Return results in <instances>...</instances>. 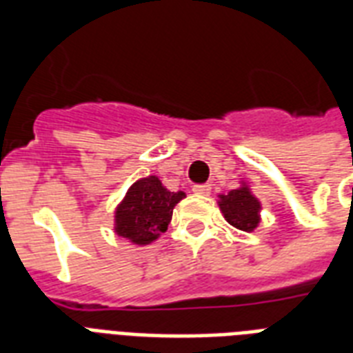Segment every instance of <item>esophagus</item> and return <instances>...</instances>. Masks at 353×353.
<instances>
[{
  "label": "esophagus",
  "instance_id": "obj_1",
  "mask_svg": "<svg viewBox=\"0 0 353 353\" xmlns=\"http://www.w3.org/2000/svg\"><path fill=\"white\" fill-rule=\"evenodd\" d=\"M192 192L198 196H209L210 194V185H194Z\"/></svg>",
  "mask_w": 353,
  "mask_h": 353
}]
</instances>
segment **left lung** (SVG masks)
Masks as SVG:
<instances>
[{"label":"left lung","mask_w":353,"mask_h":353,"mask_svg":"<svg viewBox=\"0 0 353 353\" xmlns=\"http://www.w3.org/2000/svg\"><path fill=\"white\" fill-rule=\"evenodd\" d=\"M218 205H220L225 220L240 231L252 232L260 223L262 205L258 198L252 196L247 183H241L240 188H234L229 194H220Z\"/></svg>","instance_id":"1"}]
</instances>
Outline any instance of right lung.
<instances>
[{"label":"right lung","instance_id":"right-lung-1","mask_svg":"<svg viewBox=\"0 0 353 353\" xmlns=\"http://www.w3.org/2000/svg\"><path fill=\"white\" fill-rule=\"evenodd\" d=\"M185 192H170L157 176L139 179L115 209V232L135 245H148L168 229L172 212Z\"/></svg>","mask_w":353,"mask_h":353}]
</instances>
